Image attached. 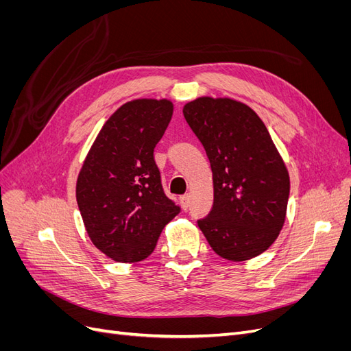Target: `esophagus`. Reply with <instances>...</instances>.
<instances>
[{"label":"esophagus","instance_id":"obj_1","mask_svg":"<svg viewBox=\"0 0 351 351\" xmlns=\"http://www.w3.org/2000/svg\"><path fill=\"white\" fill-rule=\"evenodd\" d=\"M180 202H182L183 209H187L190 205V195H183L182 197H180Z\"/></svg>","mask_w":351,"mask_h":351}]
</instances>
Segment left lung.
<instances>
[{
  "instance_id": "left-lung-1",
  "label": "left lung",
  "mask_w": 351,
  "mask_h": 351,
  "mask_svg": "<svg viewBox=\"0 0 351 351\" xmlns=\"http://www.w3.org/2000/svg\"><path fill=\"white\" fill-rule=\"evenodd\" d=\"M183 114L214 178V205L199 228L221 258L258 256L278 237L290 195L289 171L268 129L246 104L230 98H197Z\"/></svg>"
}]
</instances>
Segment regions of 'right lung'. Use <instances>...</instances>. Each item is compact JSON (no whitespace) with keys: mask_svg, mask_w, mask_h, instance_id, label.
<instances>
[{"mask_svg":"<svg viewBox=\"0 0 351 351\" xmlns=\"http://www.w3.org/2000/svg\"><path fill=\"white\" fill-rule=\"evenodd\" d=\"M173 117L168 99H134L104 124L77 177L76 199L92 243L117 262L154 252L180 206L167 197L154 149Z\"/></svg>","mask_w":351,"mask_h":351,"instance_id":"add662e5","label":"right lung"}]
</instances>
